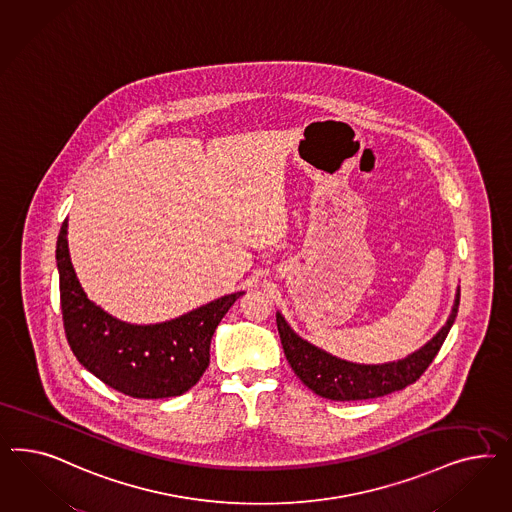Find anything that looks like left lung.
Returning <instances> with one entry per match:
<instances>
[{
    "mask_svg": "<svg viewBox=\"0 0 512 512\" xmlns=\"http://www.w3.org/2000/svg\"><path fill=\"white\" fill-rule=\"evenodd\" d=\"M460 306V289L454 298V306L450 311L445 326L435 334L419 351L407 355L398 362L387 364H357L332 357L323 349L311 345L310 341L302 340L281 313H276L279 338L296 377L311 388L321 398L334 402H353V400H370L379 398L390 392L415 383L426 368L432 364L439 353L443 341L449 334L450 326L458 315Z\"/></svg>",
    "mask_w": 512,
    "mask_h": 512,
    "instance_id": "8db88e82",
    "label": "left lung"
}]
</instances>
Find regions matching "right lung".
<instances>
[{"label":"right lung","mask_w":512,"mask_h":512,"mask_svg":"<svg viewBox=\"0 0 512 512\" xmlns=\"http://www.w3.org/2000/svg\"><path fill=\"white\" fill-rule=\"evenodd\" d=\"M63 328L78 362L105 385L140 400L187 392L210 364L219 321L244 291L221 296L182 317L157 325H131L101 310L78 283L67 248V219L58 234Z\"/></svg>","instance_id":"add662e5"}]
</instances>
